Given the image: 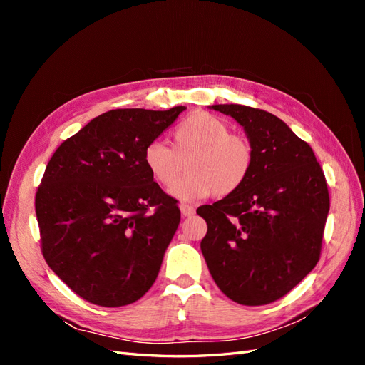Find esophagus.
<instances>
[{"label": "esophagus", "instance_id": "1", "mask_svg": "<svg viewBox=\"0 0 365 365\" xmlns=\"http://www.w3.org/2000/svg\"><path fill=\"white\" fill-rule=\"evenodd\" d=\"M180 210H181V215L184 217H190L195 215V208L192 205H187V204H181L180 205Z\"/></svg>", "mask_w": 365, "mask_h": 365}]
</instances>
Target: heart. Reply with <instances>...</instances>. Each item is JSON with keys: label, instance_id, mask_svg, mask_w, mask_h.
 <instances>
[{"label": "heart", "instance_id": "b5f03b06", "mask_svg": "<svg viewBox=\"0 0 365 365\" xmlns=\"http://www.w3.org/2000/svg\"><path fill=\"white\" fill-rule=\"evenodd\" d=\"M185 158L190 173L172 190L182 201L235 193L248 180L254 164L250 141L231 134L224 120L204 111L189 115L175 128L172 148L153 140L143 150V164L165 189L178 180Z\"/></svg>", "mask_w": 365, "mask_h": 365}]
</instances>
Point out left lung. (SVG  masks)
<instances>
[{
  "instance_id": "1",
  "label": "left lung",
  "mask_w": 365,
  "mask_h": 365,
  "mask_svg": "<svg viewBox=\"0 0 365 365\" xmlns=\"http://www.w3.org/2000/svg\"><path fill=\"white\" fill-rule=\"evenodd\" d=\"M244 128L254 152L245 184L196 213L205 219L201 251L231 300L260 306L279 300L319 259L329 213L324 173L312 148L283 120L244 105H212Z\"/></svg>"
}]
</instances>
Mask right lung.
Listing matches in <instances>:
<instances>
[{
  "instance_id": "right-lung-1",
  "label": "right lung",
  "mask_w": 365,
  "mask_h": 365,
  "mask_svg": "<svg viewBox=\"0 0 365 365\" xmlns=\"http://www.w3.org/2000/svg\"><path fill=\"white\" fill-rule=\"evenodd\" d=\"M184 109L108 111L48 161L35 200L42 254L83 300L126 306L157 280L181 212L145 168L143 150Z\"/></svg>"
}]
</instances>
